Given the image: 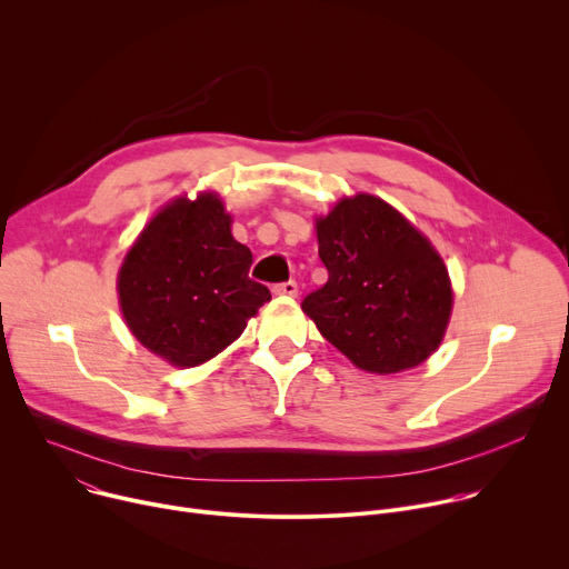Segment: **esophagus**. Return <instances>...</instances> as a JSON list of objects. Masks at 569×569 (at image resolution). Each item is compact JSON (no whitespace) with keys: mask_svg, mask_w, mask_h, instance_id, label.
Returning a JSON list of instances; mask_svg holds the SVG:
<instances>
[{"mask_svg":"<svg viewBox=\"0 0 569 569\" xmlns=\"http://www.w3.org/2000/svg\"><path fill=\"white\" fill-rule=\"evenodd\" d=\"M274 295L279 297H297V283L295 281H286V283H279L272 288Z\"/></svg>","mask_w":569,"mask_h":569,"instance_id":"1","label":"esophagus"}]
</instances>
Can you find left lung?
Listing matches in <instances>:
<instances>
[{
	"instance_id": "8db88e82",
	"label": "left lung",
	"mask_w": 569,
	"mask_h": 569,
	"mask_svg": "<svg viewBox=\"0 0 569 569\" xmlns=\"http://www.w3.org/2000/svg\"><path fill=\"white\" fill-rule=\"evenodd\" d=\"M323 288L301 310L358 369L389 376L423 365L443 342L455 292L448 268L408 218L371 193L315 216Z\"/></svg>"
}]
</instances>
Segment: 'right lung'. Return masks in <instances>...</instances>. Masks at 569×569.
<instances>
[{
	"label": "right lung",
	"instance_id": "add662e5",
	"mask_svg": "<svg viewBox=\"0 0 569 569\" xmlns=\"http://www.w3.org/2000/svg\"><path fill=\"white\" fill-rule=\"evenodd\" d=\"M220 193L178 196L139 231L117 274L132 338L178 369L200 367L236 342L270 290L252 281V252L231 233Z\"/></svg>",
	"mask_w": 569,
	"mask_h": 569
}]
</instances>
